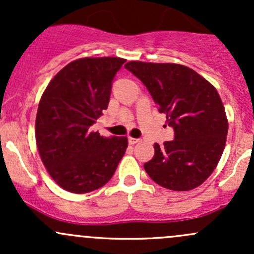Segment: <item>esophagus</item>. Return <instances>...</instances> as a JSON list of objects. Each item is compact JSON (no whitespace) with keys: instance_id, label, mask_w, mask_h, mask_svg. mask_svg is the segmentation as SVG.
I'll use <instances>...</instances> for the list:
<instances>
[{"instance_id":"esophagus-1","label":"esophagus","mask_w":254,"mask_h":254,"mask_svg":"<svg viewBox=\"0 0 254 254\" xmlns=\"http://www.w3.org/2000/svg\"><path fill=\"white\" fill-rule=\"evenodd\" d=\"M136 142H139V139H135V137H129V143L130 145H135Z\"/></svg>"}]
</instances>
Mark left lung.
Masks as SVG:
<instances>
[{
    "instance_id": "left-lung-1",
    "label": "left lung",
    "mask_w": 254,
    "mask_h": 254,
    "mask_svg": "<svg viewBox=\"0 0 254 254\" xmlns=\"http://www.w3.org/2000/svg\"><path fill=\"white\" fill-rule=\"evenodd\" d=\"M146 86L175 130V140L155 143L143 168L163 188L186 191L214 172L226 143L227 123L216 88L199 73L178 64L130 61L125 65Z\"/></svg>"
}]
</instances>
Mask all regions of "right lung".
Instances as JSON below:
<instances>
[{"mask_svg":"<svg viewBox=\"0 0 254 254\" xmlns=\"http://www.w3.org/2000/svg\"><path fill=\"white\" fill-rule=\"evenodd\" d=\"M120 58H83L48 84L38 107L35 140L49 175L65 190L93 191L108 183L127 147V137H104L92 125L108 108Z\"/></svg>","mask_w":254,"mask_h":254,"instance_id":"right-lung-1","label":"right lung"}]
</instances>
